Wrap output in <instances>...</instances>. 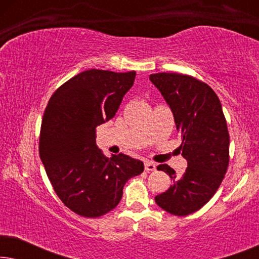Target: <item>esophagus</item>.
I'll return each mask as SVG.
<instances>
[{"label":"esophagus","mask_w":259,"mask_h":259,"mask_svg":"<svg viewBox=\"0 0 259 259\" xmlns=\"http://www.w3.org/2000/svg\"><path fill=\"white\" fill-rule=\"evenodd\" d=\"M155 167H157V165H155L154 162H152V161H145V169H146L147 172L154 171Z\"/></svg>","instance_id":"esophagus-1"}]
</instances>
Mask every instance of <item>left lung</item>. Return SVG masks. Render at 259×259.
<instances>
[{
  "label": "left lung",
  "instance_id": "obj_1",
  "mask_svg": "<svg viewBox=\"0 0 259 259\" xmlns=\"http://www.w3.org/2000/svg\"><path fill=\"white\" fill-rule=\"evenodd\" d=\"M150 80L172 109L182 137L187 168L182 177L168 165H158L173 180L155 203L168 213L187 215L200 210L221 186L229 166L230 137L221 101L207 83L177 73L151 74Z\"/></svg>",
  "mask_w": 259,
  "mask_h": 259
}]
</instances>
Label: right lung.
I'll return each mask as SVG.
<instances>
[{
  "mask_svg": "<svg viewBox=\"0 0 259 259\" xmlns=\"http://www.w3.org/2000/svg\"><path fill=\"white\" fill-rule=\"evenodd\" d=\"M136 72L90 69L66 81L45 109L38 152L55 193L86 218L112 211L126 182L144 171L143 161L120 153L107 158L95 144V128L115 115Z\"/></svg>",
  "mask_w": 259,
  "mask_h": 259,
  "instance_id": "1",
  "label": "right lung"
}]
</instances>
